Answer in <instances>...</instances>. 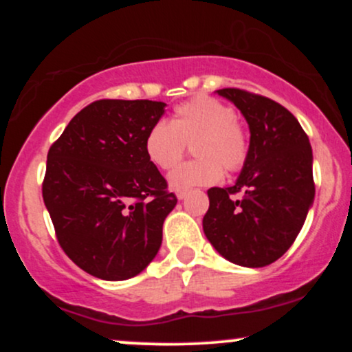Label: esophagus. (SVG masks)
I'll use <instances>...</instances> for the list:
<instances>
[{
	"label": "esophagus",
	"mask_w": 352,
	"mask_h": 352,
	"mask_svg": "<svg viewBox=\"0 0 352 352\" xmlns=\"http://www.w3.org/2000/svg\"><path fill=\"white\" fill-rule=\"evenodd\" d=\"M185 197H187V190H179V192H177V199L179 200H184Z\"/></svg>",
	"instance_id": "1"
}]
</instances>
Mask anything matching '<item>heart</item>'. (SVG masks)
<instances>
[{
    "instance_id": "obj_1",
    "label": "heart",
    "mask_w": 352,
    "mask_h": 352,
    "mask_svg": "<svg viewBox=\"0 0 352 352\" xmlns=\"http://www.w3.org/2000/svg\"><path fill=\"white\" fill-rule=\"evenodd\" d=\"M199 159L173 168L168 184L173 190L205 187L221 180L225 170L243 168L250 153L246 125L235 117L228 104L212 96H195L173 109L170 122L159 120L147 131L144 151L148 162L160 170H170L184 157L187 144Z\"/></svg>"
}]
</instances>
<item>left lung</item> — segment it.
Masks as SVG:
<instances>
[{"mask_svg":"<svg viewBox=\"0 0 352 352\" xmlns=\"http://www.w3.org/2000/svg\"><path fill=\"white\" fill-rule=\"evenodd\" d=\"M217 92L248 122L250 153L233 187L207 192L204 232L228 261L261 268L288 252L313 205V151L296 117L281 104L243 89Z\"/></svg>","mask_w":352,"mask_h":352,"instance_id":"left-lung-1","label":"left lung"}]
</instances>
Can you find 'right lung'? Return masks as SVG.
Returning <instances> with one entry per match:
<instances>
[{
  "label": "right lung",
  "mask_w": 352,
  "mask_h": 352,
  "mask_svg": "<svg viewBox=\"0 0 352 352\" xmlns=\"http://www.w3.org/2000/svg\"><path fill=\"white\" fill-rule=\"evenodd\" d=\"M167 104L100 99L78 112L47 152L43 199L64 253L107 281L139 274L177 205L144 139Z\"/></svg>",
  "instance_id": "right-lung-1"
}]
</instances>
